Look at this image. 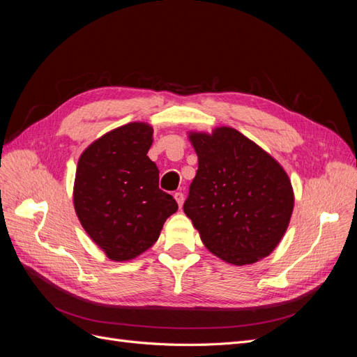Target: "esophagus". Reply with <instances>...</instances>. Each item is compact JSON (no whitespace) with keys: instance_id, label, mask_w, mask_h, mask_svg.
I'll return each mask as SVG.
<instances>
[{"instance_id":"1","label":"esophagus","mask_w":357,"mask_h":357,"mask_svg":"<svg viewBox=\"0 0 357 357\" xmlns=\"http://www.w3.org/2000/svg\"><path fill=\"white\" fill-rule=\"evenodd\" d=\"M174 198H176V201H177V204H178V207L181 208V207H183V202H185V195H183L181 192H176V193H174Z\"/></svg>"}]
</instances>
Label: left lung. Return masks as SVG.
Wrapping results in <instances>:
<instances>
[{
    "label": "left lung",
    "instance_id": "1",
    "mask_svg": "<svg viewBox=\"0 0 357 357\" xmlns=\"http://www.w3.org/2000/svg\"><path fill=\"white\" fill-rule=\"evenodd\" d=\"M198 171L183 205L204 245L222 261L250 265L271 255L294 211L284 168L229 126L189 132Z\"/></svg>",
    "mask_w": 357,
    "mask_h": 357
}]
</instances>
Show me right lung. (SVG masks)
Returning a JSON list of instances; mask_svg holds the SVG:
<instances>
[{
	"instance_id": "add662e5",
	"label": "right lung",
	"mask_w": 357,
	"mask_h": 357,
	"mask_svg": "<svg viewBox=\"0 0 357 357\" xmlns=\"http://www.w3.org/2000/svg\"><path fill=\"white\" fill-rule=\"evenodd\" d=\"M152 143L153 128L131 122L95 139L79 158L74 210L110 261L144 253L178 210L176 199L159 189V169L147 156Z\"/></svg>"
}]
</instances>
